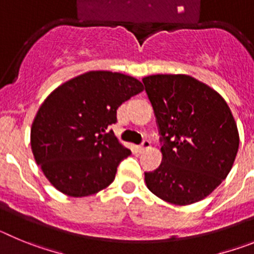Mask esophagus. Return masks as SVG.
Masks as SVG:
<instances>
[{"label": "esophagus", "instance_id": "esophagus-1", "mask_svg": "<svg viewBox=\"0 0 254 254\" xmlns=\"http://www.w3.org/2000/svg\"><path fill=\"white\" fill-rule=\"evenodd\" d=\"M150 147V141L149 140H143L142 142H141V145L138 146V150H140L141 152L145 151V150H147Z\"/></svg>", "mask_w": 254, "mask_h": 254}]
</instances>
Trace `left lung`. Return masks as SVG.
Masks as SVG:
<instances>
[{
  "label": "left lung",
  "instance_id": "obj_1",
  "mask_svg": "<svg viewBox=\"0 0 254 254\" xmlns=\"http://www.w3.org/2000/svg\"><path fill=\"white\" fill-rule=\"evenodd\" d=\"M160 133L161 164L145 172L155 196L190 205L226 178L237 156L239 133L230 108L210 86L187 75L142 78Z\"/></svg>",
  "mask_w": 254,
  "mask_h": 254
}]
</instances>
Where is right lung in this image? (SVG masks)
<instances>
[{
    "label": "right lung",
    "mask_w": 254,
    "mask_h": 254,
    "mask_svg": "<svg viewBox=\"0 0 254 254\" xmlns=\"http://www.w3.org/2000/svg\"><path fill=\"white\" fill-rule=\"evenodd\" d=\"M142 90L131 76L90 71L49 94L31 126L30 143L53 187L84 197L111 185L131 150L109 128L117 123L118 107Z\"/></svg>",
    "instance_id": "obj_1"
}]
</instances>
